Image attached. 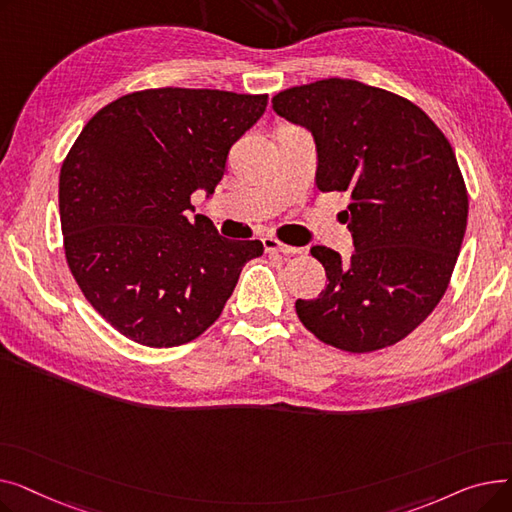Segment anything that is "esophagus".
I'll return each instance as SVG.
<instances>
[{"instance_id":"esophagus-1","label":"esophagus","mask_w":512,"mask_h":512,"mask_svg":"<svg viewBox=\"0 0 512 512\" xmlns=\"http://www.w3.org/2000/svg\"><path fill=\"white\" fill-rule=\"evenodd\" d=\"M261 242H263V249H265V253L297 255V253H301V251H303V249H299V247H288V245H282L280 240H276V238H272V236H265Z\"/></svg>"}]
</instances>
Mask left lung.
<instances>
[{
	"label": "left lung",
	"mask_w": 512,
	"mask_h": 512,
	"mask_svg": "<svg viewBox=\"0 0 512 512\" xmlns=\"http://www.w3.org/2000/svg\"><path fill=\"white\" fill-rule=\"evenodd\" d=\"M272 103L311 132L319 191L351 195L340 220L355 251L342 259L311 249L328 284L297 301L299 319L348 353L396 344L444 297L467 230V188L448 139L409 99L359 80H317Z\"/></svg>",
	"instance_id": "left-lung-1"
}]
</instances>
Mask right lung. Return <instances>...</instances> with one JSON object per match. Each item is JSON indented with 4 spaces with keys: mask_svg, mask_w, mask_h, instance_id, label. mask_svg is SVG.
Wrapping results in <instances>:
<instances>
[{
    "mask_svg": "<svg viewBox=\"0 0 512 512\" xmlns=\"http://www.w3.org/2000/svg\"><path fill=\"white\" fill-rule=\"evenodd\" d=\"M267 95L147 89L99 110L60 172L70 272L95 311L126 338L168 348L220 317L261 240H230L195 211L226 170L230 147Z\"/></svg>",
    "mask_w": 512,
    "mask_h": 512,
    "instance_id": "add662e5",
    "label": "right lung"
}]
</instances>
